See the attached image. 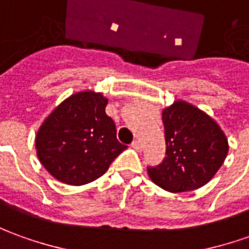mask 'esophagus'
<instances>
[{"label":"esophagus","mask_w":249,"mask_h":249,"mask_svg":"<svg viewBox=\"0 0 249 249\" xmlns=\"http://www.w3.org/2000/svg\"><path fill=\"white\" fill-rule=\"evenodd\" d=\"M132 148L136 150V151H140V150H142V143H140L139 140H133V142H132Z\"/></svg>","instance_id":"obj_1"}]
</instances>
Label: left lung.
Listing matches in <instances>:
<instances>
[{"label": "left lung", "mask_w": 249, "mask_h": 249, "mask_svg": "<svg viewBox=\"0 0 249 249\" xmlns=\"http://www.w3.org/2000/svg\"><path fill=\"white\" fill-rule=\"evenodd\" d=\"M166 157L147 167L154 184L167 192H187L203 187L215 176L229 151L228 139L215 120L185 101L163 109Z\"/></svg>", "instance_id": "left-lung-1"}]
</instances>
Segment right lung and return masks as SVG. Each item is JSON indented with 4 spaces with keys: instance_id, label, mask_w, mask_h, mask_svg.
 <instances>
[{
    "instance_id": "obj_1",
    "label": "right lung",
    "mask_w": 249,
    "mask_h": 249,
    "mask_svg": "<svg viewBox=\"0 0 249 249\" xmlns=\"http://www.w3.org/2000/svg\"><path fill=\"white\" fill-rule=\"evenodd\" d=\"M107 98L86 89L71 95L42 123L35 138L40 163L55 180L84 185L106 173L126 146L106 114Z\"/></svg>"
}]
</instances>
